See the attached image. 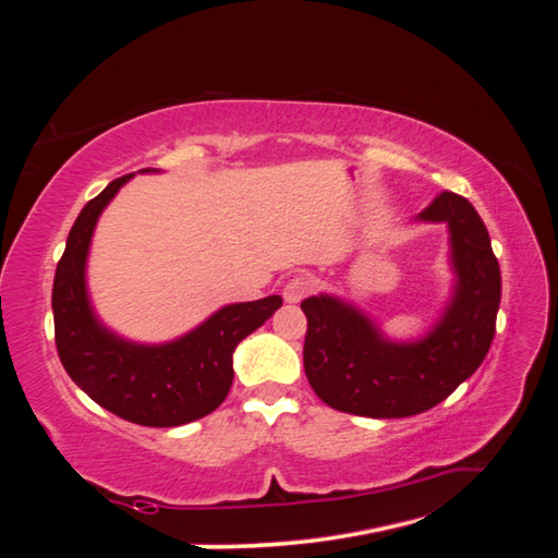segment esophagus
<instances>
[{
    "instance_id": "esophagus-1",
    "label": "esophagus",
    "mask_w": 558,
    "mask_h": 558,
    "mask_svg": "<svg viewBox=\"0 0 558 558\" xmlns=\"http://www.w3.org/2000/svg\"><path fill=\"white\" fill-rule=\"evenodd\" d=\"M313 290H315V280L313 278H310V276H295V278L286 282V288H282V300H286V302H300L302 298H307Z\"/></svg>"
}]
</instances>
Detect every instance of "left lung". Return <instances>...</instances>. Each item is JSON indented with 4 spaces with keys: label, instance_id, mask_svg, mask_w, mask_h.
Returning a JSON list of instances; mask_svg holds the SVG:
<instances>
[{
    "label": "left lung",
    "instance_id": "8db88e82",
    "mask_svg": "<svg viewBox=\"0 0 558 558\" xmlns=\"http://www.w3.org/2000/svg\"><path fill=\"white\" fill-rule=\"evenodd\" d=\"M415 221L448 226L456 278L426 335L399 342L344 298L319 292L302 300L307 381L337 411L366 418L428 411L475 374L493 344L502 278L483 219L468 199L442 192Z\"/></svg>",
    "mask_w": 558,
    "mask_h": 558
}]
</instances>
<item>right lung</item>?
<instances>
[{"mask_svg":"<svg viewBox=\"0 0 558 558\" xmlns=\"http://www.w3.org/2000/svg\"><path fill=\"white\" fill-rule=\"evenodd\" d=\"M159 169H140L155 174ZM135 174L120 177L75 219L53 278L56 349L63 369L102 409L137 426L172 428L204 418L226 399L239 342L282 305L280 295L233 302L172 342L145 344L102 323L88 292V253L100 214Z\"/></svg>","mask_w":558,"mask_h":558,"instance_id":"1","label":"right lung"}]
</instances>
